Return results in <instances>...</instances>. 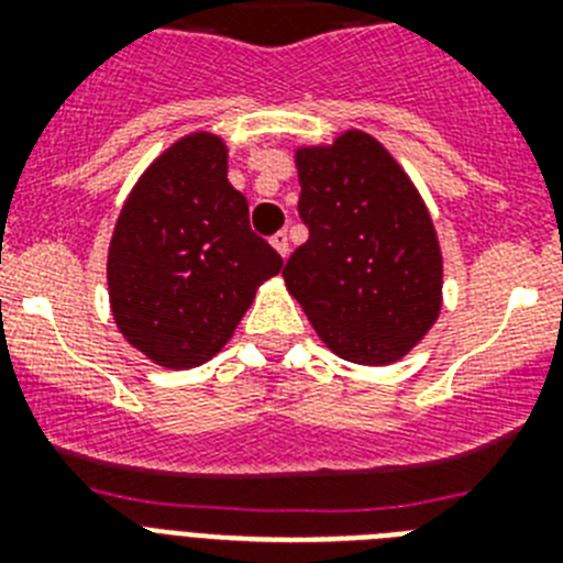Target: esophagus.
<instances>
[{
	"instance_id": "1",
	"label": "esophagus",
	"mask_w": 563,
	"mask_h": 563,
	"mask_svg": "<svg viewBox=\"0 0 563 563\" xmlns=\"http://www.w3.org/2000/svg\"><path fill=\"white\" fill-rule=\"evenodd\" d=\"M271 245L276 247V253L282 258H287V253H290V236H287L285 231H278V233H273L271 236Z\"/></svg>"
}]
</instances>
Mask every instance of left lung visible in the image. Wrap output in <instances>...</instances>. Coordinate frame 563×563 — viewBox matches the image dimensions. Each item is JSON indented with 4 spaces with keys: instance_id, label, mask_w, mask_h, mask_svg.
Segmentation results:
<instances>
[{
    "instance_id": "8db88e82",
    "label": "left lung",
    "mask_w": 563,
    "mask_h": 563,
    "mask_svg": "<svg viewBox=\"0 0 563 563\" xmlns=\"http://www.w3.org/2000/svg\"><path fill=\"white\" fill-rule=\"evenodd\" d=\"M296 168L310 239L287 258V290L338 357L400 361L442 310V251L426 200L361 129L298 146Z\"/></svg>"
}]
</instances>
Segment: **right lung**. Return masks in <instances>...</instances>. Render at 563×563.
<instances>
[{
  "instance_id": "right-lung-1",
  "label": "right lung",
  "mask_w": 563,
  "mask_h": 563,
  "mask_svg": "<svg viewBox=\"0 0 563 563\" xmlns=\"http://www.w3.org/2000/svg\"><path fill=\"white\" fill-rule=\"evenodd\" d=\"M282 256L247 222L220 134L174 141L137 177L107 256L109 307L152 363L191 369L231 341Z\"/></svg>"
}]
</instances>
